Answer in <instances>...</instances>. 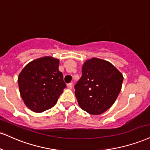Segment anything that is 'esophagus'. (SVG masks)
<instances>
[{
	"instance_id": "34e87169",
	"label": "esophagus",
	"mask_w": 150,
	"mask_h": 150,
	"mask_svg": "<svg viewBox=\"0 0 150 150\" xmlns=\"http://www.w3.org/2000/svg\"><path fill=\"white\" fill-rule=\"evenodd\" d=\"M67 87L68 89H72V87H73V83L70 82L69 84H67Z\"/></svg>"
}]
</instances>
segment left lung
Returning <instances> with one entry per match:
<instances>
[{"instance_id": "obj_1", "label": "left lung", "mask_w": 150, "mask_h": 150, "mask_svg": "<svg viewBox=\"0 0 150 150\" xmlns=\"http://www.w3.org/2000/svg\"><path fill=\"white\" fill-rule=\"evenodd\" d=\"M82 73L75 85L79 105L91 115L102 114L116 100L122 89L123 75L111 63L97 58L84 62Z\"/></svg>"}]
</instances>
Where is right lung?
<instances>
[{"label":"right lung","instance_id":"1","mask_svg":"<svg viewBox=\"0 0 150 150\" xmlns=\"http://www.w3.org/2000/svg\"><path fill=\"white\" fill-rule=\"evenodd\" d=\"M59 66V59L45 57L28 63L19 73V92L32 111L42 112L57 103L66 88Z\"/></svg>","mask_w":150,"mask_h":150}]
</instances>
